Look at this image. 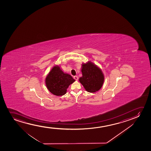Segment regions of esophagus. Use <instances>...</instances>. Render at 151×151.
Instances as JSON below:
<instances>
[{
    "label": "esophagus",
    "instance_id": "1",
    "mask_svg": "<svg viewBox=\"0 0 151 151\" xmlns=\"http://www.w3.org/2000/svg\"><path fill=\"white\" fill-rule=\"evenodd\" d=\"M74 78L76 81H78V77L77 76H74Z\"/></svg>",
    "mask_w": 151,
    "mask_h": 151
}]
</instances>
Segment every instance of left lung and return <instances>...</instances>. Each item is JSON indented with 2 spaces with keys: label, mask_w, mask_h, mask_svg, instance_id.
I'll return each instance as SVG.
<instances>
[{
  "label": "left lung",
  "mask_w": 151,
  "mask_h": 151,
  "mask_svg": "<svg viewBox=\"0 0 151 151\" xmlns=\"http://www.w3.org/2000/svg\"><path fill=\"white\" fill-rule=\"evenodd\" d=\"M83 76L79 81L86 91L93 93L99 91L101 88L104 76L101 70L92 62L83 63L81 68Z\"/></svg>",
  "instance_id": "left-lung-1"
}]
</instances>
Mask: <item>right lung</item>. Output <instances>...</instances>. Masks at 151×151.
I'll use <instances>...</instances> for the list:
<instances>
[{"mask_svg": "<svg viewBox=\"0 0 151 151\" xmlns=\"http://www.w3.org/2000/svg\"><path fill=\"white\" fill-rule=\"evenodd\" d=\"M75 80L71 75L62 71L59 66H54L46 78V87L54 95L62 96L66 93L68 86Z\"/></svg>", "mask_w": 151, "mask_h": 151, "instance_id": "add662e5", "label": "right lung"}]
</instances>
